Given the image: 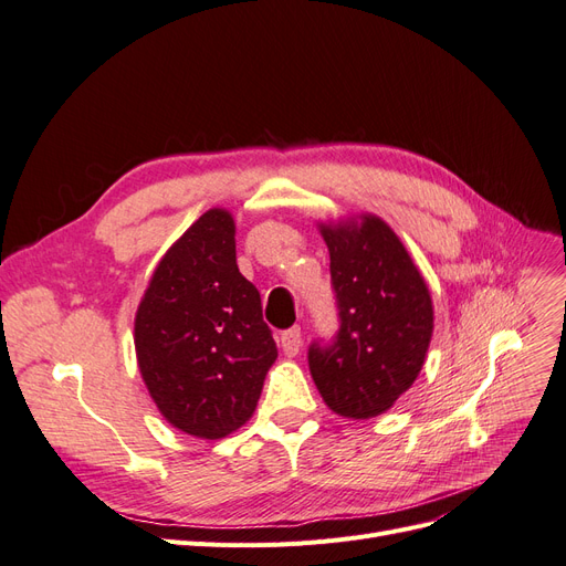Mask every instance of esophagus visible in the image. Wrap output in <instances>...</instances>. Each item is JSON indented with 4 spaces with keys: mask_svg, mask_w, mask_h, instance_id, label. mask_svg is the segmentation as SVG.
<instances>
[{
    "mask_svg": "<svg viewBox=\"0 0 566 566\" xmlns=\"http://www.w3.org/2000/svg\"><path fill=\"white\" fill-rule=\"evenodd\" d=\"M281 349L285 356H297L302 349V331L290 328V331L281 333Z\"/></svg>",
    "mask_w": 566,
    "mask_h": 566,
    "instance_id": "1",
    "label": "esophagus"
}]
</instances>
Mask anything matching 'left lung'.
I'll return each instance as SVG.
<instances>
[{"instance_id": "8db88e82", "label": "left lung", "mask_w": 566, "mask_h": 566, "mask_svg": "<svg viewBox=\"0 0 566 566\" xmlns=\"http://www.w3.org/2000/svg\"><path fill=\"white\" fill-rule=\"evenodd\" d=\"M331 252L339 333L333 347L310 349L316 389L333 413L382 416L422 370L434 306L413 256L378 214L318 221Z\"/></svg>"}]
</instances>
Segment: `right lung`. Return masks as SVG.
<instances>
[{"label":"right lung","instance_id":"obj_1","mask_svg":"<svg viewBox=\"0 0 566 566\" xmlns=\"http://www.w3.org/2000/svg\"><path fill=\"white\" fill-rule=\"evenodd\" d=\"M134 349L160 416L221 439L243 427L279 356L256 287L235 264V221L200 214L163 254L134 316Z\"/></svg>","mask_w":566,"mask_h":566}]
</instances>
